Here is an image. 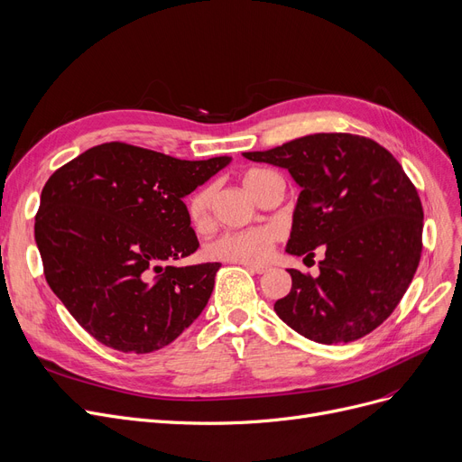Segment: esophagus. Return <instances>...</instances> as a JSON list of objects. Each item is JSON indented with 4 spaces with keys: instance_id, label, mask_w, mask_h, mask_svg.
<instances>
[{
    "instance_id": "obj_1",
    "label": "esophagus",
    "mask_w": 462,
    "mask_h": 462,
    "mask_svg": "<svg viewBox=\"0 0 462 462\" xmlns=\"http://www.w3.org/2000/svg\"><path fill=\"white\" fill-rule=\"evenodd\" d=\"M243 265L250 271V273H255V274H265L269 271L267 265H254V263H243Z\"/></svg>"
}]
</instances>
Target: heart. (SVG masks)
I'll return each instance as SVG.
<instances>
[{
    "label": "heart",
    "mask_w": 462,
    "mask_h": 462,
    "mask_svg": "<svg viewBox=\"0 0 462 462\" xmlns=\"http://www.w3.org/2000/svg\"><path fill=\"white\" fill-rule=\"evenodd\" d=\"M269 171L252 169L243 177L245 188L250 195L255 193L261 180L269 177ZM214 201V188L203 186L191 193L188 199V216L193 226H205L210 217ZM278 233L274 227H254L246 231H229L214 238L207 246V254L214 259H227L235 263H261L265 261L274 246Z\"/></svg>",
    "instance_id": "1"
}]
</instances>
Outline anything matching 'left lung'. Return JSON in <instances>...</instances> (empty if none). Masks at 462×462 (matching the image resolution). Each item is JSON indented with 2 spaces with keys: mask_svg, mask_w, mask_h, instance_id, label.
<instances>
[{
  "mask_svg": "<svg viewBox=\"0 0 462 462\" xmlns=\"http://www.w3.org/2000/svg\"><path fill=\"white\" fill-rule=\"evenodd\" d=\"M250 162L288 169L300 188L285 252L314 257L319 276L295 269L278 318L319 344L363 338L397 309L421 259L423 207L393 153L372 139L314 134Z\"/></svg>",
  "mask_w": 462,
  "mask_h": 462,
  "instance_id": "8db88e82",
  "label": "left lung"
}]
</instances>
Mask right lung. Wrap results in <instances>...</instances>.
Here are the masks:
<instances>
[{
  "label": "right lung",
  "mask_w": 462,
  "mask_h": 462,
  "mask_svg": "<svg viewBox=\"0 0 462 462\" xmlns=\"http://www.w3.org/2000/svg\"><path fill=\"white\" fill-rule=\"evenodd\" d=\"M229 163L105 143L47 180L35 216L45 278L96 340L150 354L201 316L222 263H165L199 248L184 197Z\"/></svg>",
  "instance_id": "obj_1"
}]
</instances>
